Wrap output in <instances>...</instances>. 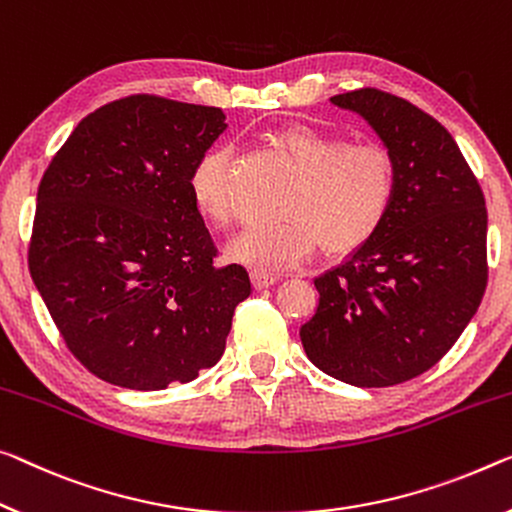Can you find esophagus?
Masks as SVG:
<instances>
[{"label":"esophagus","mask_w":512,"mask_h":512,"mask_svg":"<svg viewBox=\"0 0 512 512\" xmlns=\"http://www.w3.org/2000/svg\"><path fill=\"white\" fill-rule=\"evenodd\" d=\"M251 281H254V286H256L258 290H261V288H270V286H274V283L279 281V274L254 270V272H251Z\"/></svg>","instance_id":"1"}]
</instances>
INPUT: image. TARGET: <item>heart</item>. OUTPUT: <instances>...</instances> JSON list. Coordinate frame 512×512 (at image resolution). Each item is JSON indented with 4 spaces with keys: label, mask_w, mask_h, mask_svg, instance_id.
Here are the masks:
<instances>
[{
    "label": "heart",
    "mask_w": 512,
    "mask_h": 512,
    "mask_svg": "<svg viewBox=\"0 0 512 512\" xmlns=\"http://www.w3.org/2000/svg\"><path fill=\"white\" fill-rule=\"evenodd\" d=\"M274 146L297 174L281 203L286 219L251 226L226 247L229 258L279 272L306 261L320 245L327 254H350L382 229L398 192V164L387 146L345 144L306 125L279 130ZM231 164L226 148H212L190 174L196 212L219 231H229L240 217Z\"/></svg>",
    "instance_id": "obj_1"
}]
</instances>
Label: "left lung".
<instances>
[{
    "instance_id": "left-lung-1",
    "label": "left lung",
    "mask_w": 512,
    "mask_h": 512,
    "mask_svg": "<svg viewBox=\"0 0 512 512\" xmlns=\"http://www.w3.org/2000/svg\"><path fill=\"white\" fill-rule=\"evenodd\" d=\"M398 164L389 217L348 261L313 281L320 304L300 329L313 364L355 387L426 373L474 318L487 286L485 196L442 123L393 93H338Z\"/></svg>"
}]
</instances>
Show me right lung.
Returning a JSON list of instances; mask_svg holds the SVG:
<instances>
[{
	"label": "right lung",
	"instance_id": "add662e5",
	"mask_svg": "<svg viewBox=\"0 0 512 512\" xmlns=\"http://www.w3.org/2000/svg\"><path fill=\"white\" fill-rule=\"evenodd\" d=\"M219 107L151 93L91 112L38 185L29 272L66 348L116 387L190 382L224 355L245 267L217 265L190 174Z\"/></svg>",
	"mask_w": 512,
	"mask_h": 512
}]
</instances>
